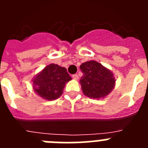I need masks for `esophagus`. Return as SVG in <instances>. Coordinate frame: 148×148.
Wrapping results in <instances>:
<instances>
[{"instance_id":"1","label":"esophagus","mask_w":148,"mask_h":148,"mask_svg":"<svg viewBox=\"0 0 148 148\" xmlns=\"http://www.w3.org/2000/svg\"><path fill=\"white\" fill-rule=\"evenodd\" d=\"M73 78H74V79H75V80H77V79H78V75H77V74H74V75H73Z\"/></svg>"}]
</instances>
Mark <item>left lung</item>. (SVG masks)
Here are the masks:
<instances>
[{"label":"left lung","instance_id":"8db88e82","mask_svg":"<svg viewBox=\"0 0 148 148\" xmlns=\"http://www.w3.org/2000/svg\"><path fill=\"white\" fill-rule=\"evenodd\" d=\"M80 69L83 75L80 79L82 92L90 99L104 98L109 95L116 84L113 73L95 61L82 64Z\"/></svg>","mask_w":148,"mask_h":148}]
</instances>
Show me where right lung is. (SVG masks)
I'll use <instances>...</instances> for the list:
<instances>
[{"label":"right lung","instance_id":"right-lung-1","mask_svg":"<svg viewBox=\"0 0 148 148\" xmlns=\"http://www.w3.org/2000/svg\"><path fill=\"white\" fill-rule=\"evenodd\" d=\"M71 79L66 68L50 64L32 79L33 90L42 99L55 100L62 95L65 84Z\"/></svg>","mask_w":148,"mask_h":148}]
</instances>
